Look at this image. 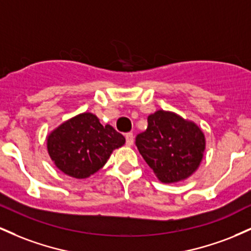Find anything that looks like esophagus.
I'll use <instances>...</instances> for the list:
<instances>
[{
    "instance_id": "obj_1",
    "label": "esophagus",
    "mask_w": 251,
    "mask_h": 251,
    "mask_svg": "<svg viewBox=\"0 0 251 251\" xmlns=\"http://www.w3.org/2000/svg\"><path fill=\"white\" fill-rule=\"evenodd\" d=\"M125 138H126V145H127V146L133 145V142H134L133 133H126Z\"/></svg>"
}]
</instances>
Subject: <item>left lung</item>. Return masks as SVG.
Returning a JSON list of instances; mask_svg holds the SVG:
<instances>
[{"label":"left lung","instance_id":"8db88e82","mask_svg":"<svg viewBox=\"0 0 251 251\" xmlns=\"http://www.w3.org/2000/svg\"><path fill=\"white\" fill-rule=\"evenodd\" d=\"M135 145L158 179L177 183L198 169L205 138L196 124L160 109L148 117V128L135 137Z\"/></svg>","mask_w":251,"mask_h":251}]
</instances>
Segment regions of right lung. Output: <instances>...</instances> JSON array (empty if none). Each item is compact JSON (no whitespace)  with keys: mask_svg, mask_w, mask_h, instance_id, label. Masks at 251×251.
Masks as SVG:
<instances>
[{"mask_svg":"<svg viewBox=\"0 0 251 251\" xmlns=\"http://www.w3.org/2000/svg\"><path fill=\"white\" fill-rule=\"evenodd\" d=\"M124 144L122 133L111 125L102 126L92 113L72 118L47 138L48 153L56 168L79 179L99 171L113 150Z\"/></svg>","mask_w":251,"mask_h":251,"instance_id":"right-lung-1","label":"right lung"}]
</instances>
